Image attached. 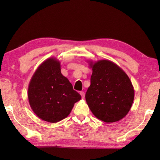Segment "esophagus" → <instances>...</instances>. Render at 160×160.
<instances>
[{"mask_svg":"<svg viewBox=\"0 0 160 160\" xmlns=\"http://www.w3.org/2000/svg\"><path fill=\"white\" fill-rule=\"evenodd\" d=\"M80 94L81 95V96H82V98H84V96H85V94H84V92H83V91H80Z\"/></svg>","mask_w":160,"mask_h":160,"instance_id":"1","label":"esophagus"}]
</instances>
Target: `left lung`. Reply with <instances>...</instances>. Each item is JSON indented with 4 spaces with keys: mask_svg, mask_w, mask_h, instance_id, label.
Instances as JSON below:
<instances>
[{
    "mask_svg": "<svg viewBox=\"0 0 160 160\" xmlns=\"http://www.w3.org/2000/svg\"><path fill=\"white\" fill-rule=\"evenodd\" d=\"M87 62L93 71L85 95L90 110L106 123L122 120L130 111L135 95L127 74L111 60Z\"/></svg>",
    "mask_w": 160,
    "mask_h": 160,
    "instance_id": "8db88e82",
    "label": "left lung"
}]
</instances>
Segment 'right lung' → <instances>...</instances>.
Instances as JSON below:
<instances>
[{"mask_svg": "<svg viewBox=\"0 0 160 160\" xmlns=\"http://www.w3.org/2000/svg\"><path fill=\"white\" fill-rule=\"evenodd\" d=\"M28 99L37 116L56 123L70 114L81 96L61 73L60 61L52 57L42 62L32 76L28 87Z\"/></svg>", "mask_w": 160, "mask_h": 160, "instance_id": "add662e5", "label": "right lung"}]
</instances>
